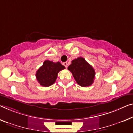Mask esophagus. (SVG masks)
<instances>
[{
	"mask_svg": "<svg viewBox=\"0 0 133 133\" xmlns=\"http://www.w3.org/2000/svg\"><path fill=\"white\" fill-rule=\"evenodd\" d=\"M63 65H64L66 68H67V66H68V63H67V62H65L63 63Z\"/></svg>",
	"mask_w": 133,
	"mask_h": 133,
	"instance_id": "34e87169",
	"label": "esophagus"
}]
</instances>
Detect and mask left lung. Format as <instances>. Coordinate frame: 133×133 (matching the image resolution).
I'll use <instances>...</instances> for the list:
<instances>
[{
    "label": "left lung",
    "mask_w": 133,
    "mask_h": 133,
    "mask_svg": "<svg viewBox=\"0 0 133 133\" xmlns=\"http://www.w3.org/2000/svg\"><path fill=\"white\" fill-rule=\"evenodd\" d=\"M68 66V70L72 74L76 82L81 87H88L93 83L95 71L91 65L82 57L72 61Z\"/></svg>",
    "instance_id": "8db88e82"
}]
</instances>
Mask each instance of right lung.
Wrapping results in <instances>:
<instances>
[{"label": "right lung", "mask_w": 133, "mask_h": 133, "mask_svg": "<svg viewBox=\"0 0 133 133\" xmlns=\"http://www.w3.org/2000/svg\"><path fill=\"white\" fill-rule=\"evenodd\" d=\"M65 68L59 62H54L46 60L37 71L36 79L42 86H50L56 81L58 72Z\"/></svg>", "instance_id": "1"}]
</instances>
